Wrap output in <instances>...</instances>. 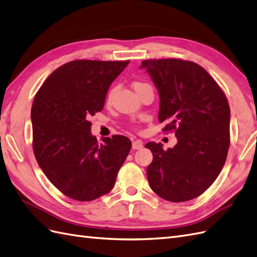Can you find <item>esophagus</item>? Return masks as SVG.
<instances>
[{
	"mask_svg": "<svg viewBox=\"0 0 257 257\" xmlns=\"http://www.w3.org/2000/svg\"><path fill=\"white\" fill-rule=\"evenodd\" d=\"M143 148V142L140 140L133 141V149L134 150H140Z\"/></svg>",
	"mask_w": 257,
	"mask_h": 257,
	"instance_id": "1",
	"label": "esophagus"
}]
</instances>
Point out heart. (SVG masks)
<instances>
[{
    "label": "heart",
    "instance_id": "1",
    "mask_svg": "<svg viewBox=\"0 0 257 257\" xmlns=\"http://www.w3.org/2000/svg\"><path fill=\"white\" fill-rule=\"evenodd\" d=\"M147 85H149V84H148V83H144V82H135V83H134V89H135V91H136V90L140 89V88L147 87ZM113 94H114V89H111V90L108 92L107 97H106L107 102H109V101L111 100V96H113Z\"/></svg>",
    "mask_w": 257,
    "mask_h": 257
}]
</instances>
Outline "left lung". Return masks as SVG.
<instances>
[{"label": "left lung", "instance_id": "8db88e82", "mask_svg": "<svg viewBox=\"0 0 257 257\" xmlns=\"http://www.w3.org/2000/svg\"><path fill=\"white\" fill-rule=\"evenodd\" d=\"M160 94V122L174 131L177 144L164 150L149 142L147 168L151 189L164 200L186 202L212 186L226 162L230 144V107L208 72L193 62L163 58L143 61Z\"/></svg>", "mask_w": 257, "mask_h": 257}]
</instances>
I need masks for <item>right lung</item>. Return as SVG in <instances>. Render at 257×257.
Segmentation results:
<instances>
[{"label": "right lung", "mask_w": 257, "mask_h": 257, "mask_svg": "<svg viewBox=\"0 0 257 257\" xmlns=\"http://www.w3.org/2000/svg\"><path fill=\"white\" fill-rule=\"evenodd\" d=\"M129 61L77 60L62 65L43 82L31 107L32 148L39 166L66 196L87 202L113 189L131 141L123 136L91 135L90 116Z\"/></svg>", "instance_id": "1"}]
</instances>
